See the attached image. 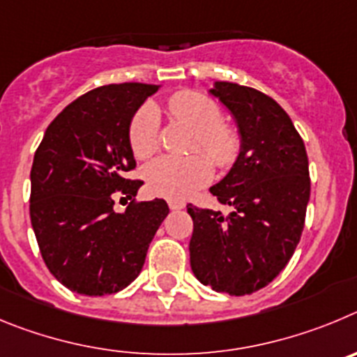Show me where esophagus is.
I'll use <instances>...</instances> for the list:
<instances>
[{
	"instance_id": "esophagus-1",
	"label": "esophagus",
	"mask_w": 357,
	"mask_h": 357,
	"mask_svg": "<svg viewBox=\"0 0 357 357\" xmlns=\"http://www.w3.org/2000/svg\"><path fill=\"white\" fill-rule=\"evenodd\" d=\"M185 206H186L185 201H178V199H172V201H169V208H171V210H183Z\"/></svg>"
}]
</instances>
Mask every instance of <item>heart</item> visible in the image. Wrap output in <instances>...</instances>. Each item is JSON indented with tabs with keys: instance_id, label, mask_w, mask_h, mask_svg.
Instances as JSON below:
<instances>
[{
	"instance_id": "1",
	"label": "heart",
	"mask_w": 357,
	"mask_h": 357,
	"mask_svg": "<svg viewBox=\"0 0 357 357\" xmlns=\"http://www.w3.org/2000/svg\"><path fill=\"white\" fill-rule=\"evenodd\" d=\"M172 117L195 131L194 151L206 153L218 169L236 162L242 149L238 130L224 123L220 108L213 99L195 91H179L167 101ZM128 140L137 158H149L160 144V115L155 105L146 102L130 123ZM210 159V160H211ZM204 155L188 158L160 156L144 169L147 188L167 199H185L206 185L213 167Z\"/></svg>"
}]
</instances>
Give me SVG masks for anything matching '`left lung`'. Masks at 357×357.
Wrapping results in <instances>:
<instances>
[{
  "label": "left lung",
  "mask_w": 357,
  "mask_h": 357,
  "mask_svg": "<svg viewBox=\"0 0 357 357\" xmlns=\"http://www.w3.org/2000/svg\"><path fill=\"white\" fill-rule=\"evenodd\" d=\"M211 96L231 112L242 149L210 188L229 215L188 204L190 265L215 291L249 295L274 281L294 256L310 201L306 147L291 119L263 92L215 82Z\"/></svg>",
  "instance_id": "8db88e82"
}]
</instances>
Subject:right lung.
<instances>
[{
  "instance_id": "1",
  "label": "right lung",
  "mask_w": 357,
  "mask_h": 357,
  "mask_svg": "<svg viewBox=\"0 0 357 357\" xmlns=\"http://www.w3.org/2000/svg\"><path fill=\"white\" fill-rule=\"evenodd\" d=\"M160 85L98 86L47 126L31 165L30 218L51 274L82 295L123 290L142 271L169 206L163 199L114 211V195L133 199L142 181L128 140L135 112Z\"/></svg>"
}]
</instances>
